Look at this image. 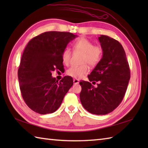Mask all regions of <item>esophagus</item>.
<instances>
[{"instance_id":"obj_1","label":"esophagus","mask_w":148,"mask_h":148,"mask_svg":"<svg viewBox=\"0 0 148 148\" xmlns=\"http://www.w3.org/2000/svg\"><path fill=\"white\" fill-rule=\"evenodd\" d=\"M73 81H74V83L75 84H78L79 83V81L78 80V79H74V80H73Z\"/></svg>"}]
</instances>
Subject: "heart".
<instances>
[{"instance_id": "heart-1", "label": "heart", "mask_w": 148, "mask_h": 148, "mask_svg": "<svg viewBox=\"0 0 148 148\" xmlns=\"http://www.w3.org/2000/svg\"><path fill=\"white\" fill-rule=\"evenodd\" d=\"M73 48L75 51L83 53L81 66H72L69 68L67 74L69 76L76 79L82 77L88 72V67H94L99 64L102 56V49L99 46H95L92 41L84 37L77 39L73 44ZM62 58L63 63L68 65L71 58V51L69 48H65L62 53Z\"/></svg>"}]
</instances>
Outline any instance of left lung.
Masks as SVG:
<instances>
[{
  "label": "left lung",
  "instance_id": "obj_1",
  "mask_svg": "<svg viewBox=\"0 0 148 148\" xmlns=\"http://www.w3.org/2000/svg\"><path fill=\"white\" fill-rule=\"evenodd\" d=\"M99 40L102 57L88 77L90 82L99 84L94 87L88 81H81L79 97L86 111L104 115L120 104L127 89L130 72L126 53L118 40L103 35H100Z\"/></svg>",
  "mask_w": 148,
  "mask_h": 148
}]
</instances>
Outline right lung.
Segmentation results:
<instances>
[{
	"instance_id": "1",
	"label": "right lung",
	"mask_w": 148,
	"mask_h": 148,
	"mask_svg": "<svg viewBox=\"0 0 148 148\" xmlns=\"http://www.w3.org/2000/svg\"><path fill=\"white\" fill-rule=\"evenodd\" d=\"M77 36L70 32H46L27 44L18 76L24 101L34 112L40 114L55 112L73 85L70 76L58 82L51 75L55 69L63 67L62 53Z\"/></svg>"
}]
</instances>
